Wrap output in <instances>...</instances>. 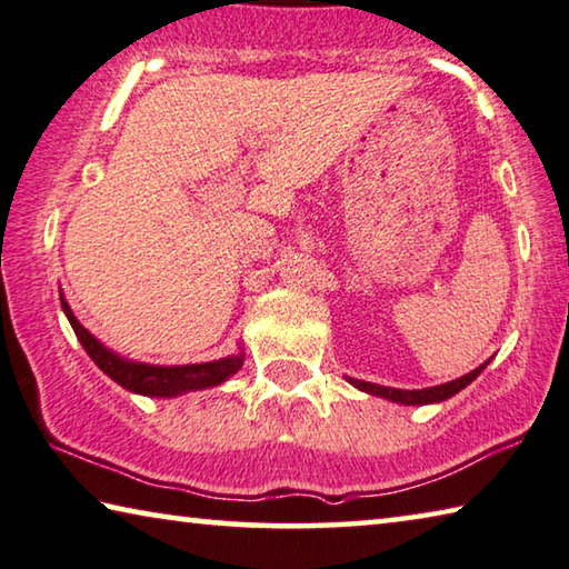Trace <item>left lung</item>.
<instances>
[{
    "mask_svg": "<svg viewBox=\"0 0 569 569\" xmlns=\"http://www.w3.org/2000/svg\"><path fill=\"white\" fill-rule=\"evenodd\" d=\"M483 368H487V366H479L477 370H471L469 376L456 378V380H451V383H443V386H436V388H423V390H398V388H386V386L366 383V380H352V378H348V380L356 388L366 390V393L383 396L388 400H396V403H406V406H423V403H439V400H446V398L456 396L461 388H467Z\"/></svg>",
    "mask_w": 569,
    "mask_h": 569,
    "instance_id": "1",
    "label": "left lung"
}]
</instances>
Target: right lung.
<instances>
[{
  "label": "right lung",
  "instance_id": "obj_1",
  "mask_svg": "<svg viewBox=\"0 0 569 569\" xmlns=\"http://www.w3.org/2000/svg\"><path fill=\"white\" fill-rule=\"evenodd\" d=\"M60 302H62L64 315H68L74 335H78L80 346L86 348L92 362H96L108 378H113L118 386H123L126 390H133V393L171 398V396L186 393V390L219 386L241 368V356L201 362V366H179V368H161V366H146V362L120 360L118 356H113V352L102 348L100 342L92 338V335L82 328L78 320H74V315L70 312L64 297Z\"/></svg>",
  "mask_w": 569,
  "mask_h": 569
}]
</instances>
